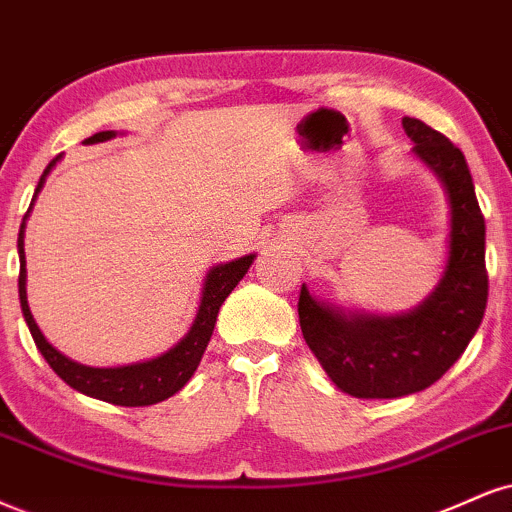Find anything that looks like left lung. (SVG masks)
Returning a JSON list of instances; mask_svg holds the SVG:
<instances>
[{
	"mask_svg": "<svg viewBox=\"0 0 512 512\" xmlns=\"http://www.w3.org/2000/svg\"><path fill=\"white\" fill-rule=\"evenodd\" d=\"M412 152L439 176L451 205L448 262L439 286L408 315L379 317L319 303L303 283L298 300L305 343L341 391L398 398L439 381L465 353L486 310L484 217L465 155L446 135L405 116Z\"/></svg>",
	"mask_w": 512,
	"mask_h": 512,
	"instance_id": "1",
	"label": "left lung"
}]
</instances>
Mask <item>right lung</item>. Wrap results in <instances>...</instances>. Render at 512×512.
I'll return each mask as SVG.
<instances>
[{
  "instance_id": "1",
  "label": "right lung",
  "mask_w": 512,
  "mask_h": 512,
  "mask_svg": "<svg viewBox=\"0 0 512 512\" xmlns=\"http://www.w3.org/2000/svg\"><path fill=\"white\" fill-rule=\"evenodd\" d=\"M114 131H102L90 135L85 143H104V140L114 138ZM59 159V157H57ZM57 159H52L45 169V174L40 176L38 188H35L33 202L38 197L42 183H45V176L49 174ZM30 202V207H33ZM28 207V212H30ZM28 217V214H26ZM26 217H23L21 231H18V260H21V272H18V298H21V310L23 317H26V324L33 334V341L42 357L47 360V365L59 374L71 389L90 398L107 400V403L114 405H126V408H140V405H155L159 400H166L174 396L188 384V379L193 377V372L200 365L202 353H205L209 338H212L214 324H217L219 307L229 298V293L238 286V281L243 279L245 272L250 269L255 255H245L240 260L217 264L214 269H209L205 288H202V300L200 307H197L195 322L190 326V331L181 341L176 343L174 348L166 350L164 355L155 357V360L138 362V365L128 367H85L78 365V362L69 360L66 355H61L52 343L42 336L40 326L35 324L33 315H30L28 298H26V252H23V226H26Z\"/></svg>"
}]
</instances>
